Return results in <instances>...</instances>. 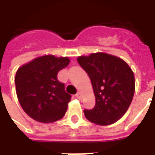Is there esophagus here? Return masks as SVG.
Wrapping results in <instances>:
<instances>
[{
    "mask_svg": "<svg viewBox=\"0 0 155 155\" xmlns=\"http://www.w3.org/2000/svg\"><path fill=\"white\" fill-rule=\"evenodd\" d=\"M75 97L77 98V99H79V100H81V97H82V96H81V92H78L77 94H75Z\"/></svg>",
    "mask_w": 155,
    "mask_h": 155,
    "instance_id": "esophagus-1",
    "label": "esophagus"
}]
</instances>
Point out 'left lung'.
<instances>
[{"instance_id": "8db88e82", "label": "left lung", "mask_w": 155, "mask_h": 155, "mask_svg": "<svg viewBox=\"0 0 155 155\" xmlns=\"http://www.w3.org/2000/svg\"><path fill=\"white\" fill-rule=\"evenodd\" d=\"M79 64L91 79L95 105L84 110L88 120L99 125H109L126 113L133 100L135 81L125 61L102 52L77 58Z\"/></svg>"}]
</instances>
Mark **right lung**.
I'll return each mask as SVG.
<instances>
[{"label":"right lung","mask_w":155,"mask_h":155,"mask_svg":"<svg viewBox=\"0 0 155 155\" xmlns=\"http://www.w3.org/2000/svg\"><path fill=\"white\" fill-rule=\"evenodd\" d=\"M69 63L68 57L44 55L18 69L15 77L17 98L33 120L52 123L64 115L71 95L57 80V74Z\"/></svg>","instance_id":"right-lung-1"}]
</instances>
